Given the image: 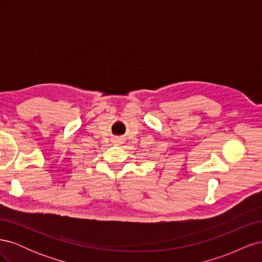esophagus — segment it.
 <instances>
[{
  "label": "esophagus",
  "mask_w": 262,
  "mask_h": 262,
  "mask_svg": "<svg viewBox=\"0 0 262 262\" xmlns=\"http://www.w3.org/2000/svg\"><path fill=\"white\" fill-rule=\"evenodd\" d=\"M116 142H117V141H116Z\"/></svg>",
  "instance_id": "esophagus-1"
}]
</instances>
